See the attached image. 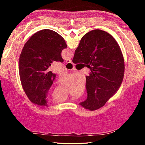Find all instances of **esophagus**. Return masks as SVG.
<instances>
[{
    "label": "esophagus",
    "mask_w": 145,
    "mask_h": 145,
    "mask_svg": "<svg viewBox=\"0 0 145 145\" xmlns=\"http://www.w3.org/2000/svg\"><path fill=\"white\" fill-rule=\"evenodd\" d=\"M66 62L67 63H72V60L71 59H68V60H66Z\"/></svg>",
    "instance_id": "esophagus-1"
}]
</instances>
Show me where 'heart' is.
<instances>
[{"mask_svg": "<svg viewBox=\"0 0 145 145\" xmlns=\"http://www.w3.org/2000/svg\"><path fill=\"white\" fill-rule=\"evenodd\" d=\"M68 97V93H59L57 90H56L54 93L53 94H52V98H53V100L56 102H63L65 100H67Z\"/></svg>", "mask_w": 145, "mask_h": 145, "instance_id": "1", "label": "heart"}]
</instances>
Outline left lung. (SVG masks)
I'll return each instance as SVG.
<instances>
[{"label":"left lung","instance_id":"1","mask_svg":"<svg viewBox=\"0 0 145 145\" xmlns=\"http://www.w3.org/2000/svg\"><path fill=\"white\" fill-rule=\"evenodd\" d=\"M67 47L64 39L51 29L35 33L25 43L19 61L24 90L32 103L47 106V94L56 78L48 70L53 61L63 62L61 53Z\"/></svg>","mask_w":145,"mask_h":145}]
</instances>
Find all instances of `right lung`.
<instances>
[{
	"label": "right lung",
	"instance_id": "add662e5",
	"mask_svg": "<svg viewBox=\"0 0 145 145\" xmlns=\"http://www.w3.org/2000/svg\"><path fill=\"white\" fill-rule=\"evenodd\" d=\"M72 62L92 66L86 76L87 99L80 105L91 111L103 106L119 88L124 76L123 56L116 40L104 31H91L82 38Z\"/></svg>",
	"mask_w": 145,
	"mask_h": 145
}]
</instances>
